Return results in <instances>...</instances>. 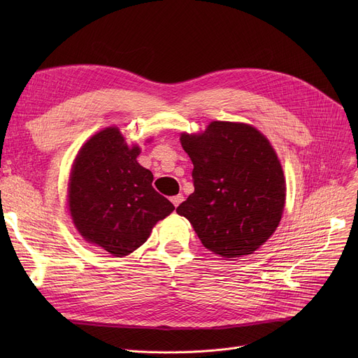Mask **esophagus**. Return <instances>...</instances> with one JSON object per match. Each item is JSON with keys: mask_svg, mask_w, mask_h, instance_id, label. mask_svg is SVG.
Returning a JSON list of instances; mask_svg holds the SVG:
<instances>
[{"mask_svg": "<svg viewBox=\"0 0 358 358\" xmlns=\"http://www.w3.org/2000/svg\"><path fill=\"white\" fill-rule=\"evenodd\" d=\"M184 200V197H182V194H177V196H174V197H171V201H173V204L176 206V208H178V206L181 204V201Z\"/></svg>", "mask_w": 358, "mask_h": 358, "instance_id": "obj_1", "label": "esophagus"}]
</instances>
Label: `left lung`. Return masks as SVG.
Instances as JSON below:
<instances>
[{
  "mask_svg": "<svg viewBox=\"0 0 358 358\" xmlns=\"http://www.w3.org/2000/svg\"><path fill=\"white\" fill-rule=\"evenodd\" d=\"M194 193L177 213L203 245L223 258L257 251L277 229L286 203L283 168L268 139L245 123L212 122L203 134H181Z\"/></svg>",
  "mask_w": 358,
  "mask_h": 358,
  "instance_id": "left-lung-1",
  "label": "left lung"
}]
</instances>
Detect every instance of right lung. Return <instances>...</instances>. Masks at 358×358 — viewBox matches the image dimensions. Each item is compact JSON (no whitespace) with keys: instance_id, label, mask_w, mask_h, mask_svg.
Listing matches in <instances>:
<instances>
[{"instance_id":"1","label":"right lung","mask_w":358,"mask_h":358,"mask_svg":"<svg viewBox=\"0 0 358 358\" xmlns=\"http://www.w3.org/2000/svg\"><path fill=\"white\" fill-rule=\"evenodd\" d=\"M139 154L120 129L106 127L83 145L71 169L68 204L75 228L115 257L138 250L176 209L155 192L152 173L136 161Z\"/></svg>"}]
</instances>
